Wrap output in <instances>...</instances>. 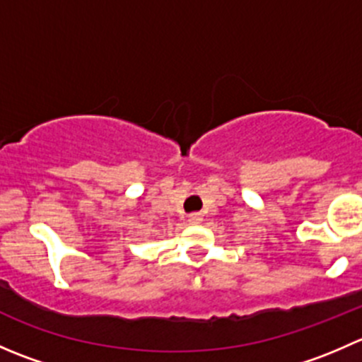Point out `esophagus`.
Wrapping results in <instances>:
<instances>
[{"mask_svg": "<svg viewBox=\"0 0 362 362\" xmlns=\"http://www.w3.org/2000/svg\"><path fill=\"white\" fill-rule=\"evenodd\" d=\"M202 221H203L202 214H191V215H189V222H191V224H199Z\"/></svg>", "mask_w": 362, "mask_h": 362, "instance_id": "34e87169", "label": "esophagus"}]
</instances>
